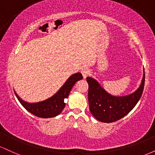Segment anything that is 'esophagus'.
Returning <instances> with one entry per match:
<instances>
[{"label":"esophagus","mask_w":155,"mask_h":155,"mask_svg":"<svg viewBox=\"0 0 155 155\" xmlns=\"http://www.w3.org/2000/svg\"><path fill=\"white\" fill-rule=\"evenodd\" d=\"M81 74H82L84 78H86L87 76H88L90 74V70L87 67H84L81 71Z\"/></svg>","instance_id":"34e87169"}]
</instances>
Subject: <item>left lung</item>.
Returning <instances> with one entry per match:
<instances>
[{
	"instance_id": "left-lung-1",
	"label": "left lung",
	"mask_w": 155,
	"mask_h": 155,
	"mask_svg": "<svg viewBox=\"0 0 155 155\" xmlns=\"http://www.w3.org/2000/svg\"><path fill=\"white\" fill-rule=\"evenodd\" d=\"M88 101L92 114L102 122H113L127 114L140 100L145 83L143 74L141 84L134 93L124 97H115L107 93L95 79L87 77Z\"/></svg>"
}]
</instances>
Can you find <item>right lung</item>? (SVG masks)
<instances>
[{"mask_svg": "<svg viewBox=\"0 0 155 155\" xmlns=\"http://www.w3.org/2000/svg\"><path fill=\"white\" fill-rule=\"evenodd\" d=\"M82 79V75L80 73L73 74L54 95L47 100L36 104H29L25 102L17 95L15 92V93L23 107L33 115L41 118H50L58 116L61 113L65 106V103L64 101L65 98L68 97L73 86L76 81Z\"/></svg>", "mask_w": 155, "mask_h": 155, "instance_id": "obj_1", "label": "right lung"}]
</instances>
